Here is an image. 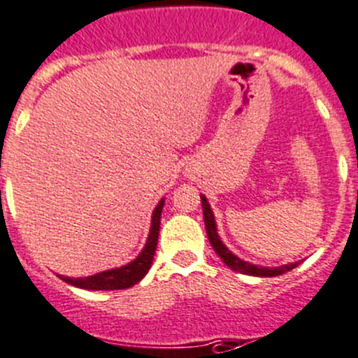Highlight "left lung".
Here are the masks:
<instances>
[{"label": "left lung", "mask_w": 358, "mask_h": 358, "mask_svg": "<svg viewBox=\"0 0 358 358\" xmlns=\"http://www.w3.org/2000/svg\"><path fill=\"white\" fill-rule=\"evenodd\" d=\"M201 205H203V215H205L206 235H208L210 243H212L213 250H215L217 255H219V258L222 259V262H224L231 270H235V272H240V273H245V275L275 277V275H280V273L289 272V270H293L296 265H299V262H296V263H289V265L272 266V268H268V266H258V265H252V263L240 259L238 256L233 255L231 250H229L228 247L222 243V240H220L219 233H217L215 217H213L212 208H210L208 201H206V198L203 194H201Z\"/></svg>", "instance_id": "8db88e82"}]
</instances>
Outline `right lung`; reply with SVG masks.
<instances>
[{"instance_id": "1", "label": "right lung", "mask_w": 358, "mask_h": 358, "mask_svg": "<svg viewBox=\"0 0 358 358\" xmlns=\"http://www.w3.org/2000/svg\"><path fill=\"white\" fill-rule=\"evenodd\" d=\"M162 206H164V199H160L159 205H157L155 210H153L152 228H150V235H148V240H146L145 249L141 250V255L134 259V262L127 263V265L120 266V268L106 270V272L95 273V275H90V277H78V279H72V277L59 275V279H63L65 282H69V285L76 286V288H83V289H125L134 285H138L139 280L148 273L150 266H152V262H153V256H155Z\"/></svg>"}]
</instances>
